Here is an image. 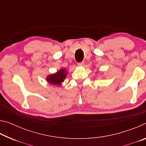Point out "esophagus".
<instances>
[{"mask_svg": "<svg viewBox=\"0 0 146 146\" xmlns=\"http://www.w3.org/2000/svg\"><path fill=\"white\" fill-rule=\"evenodd\" d=\"M84 62H78V66H82L84 65Z\"/></svg>", "mask_w": 146, "mask_h": 146, "instance_id": "obj_1", "label": "esophagus"}]
</instances>
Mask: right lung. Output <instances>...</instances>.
Segmentation results:
<instances>
[{
    "label": "right lung",
    "mask_w": 146,
    "mask_h": 146,
    "mask_svg": "<svg viewBox=\"0 0 146 146\" xmlns=\"http://www.w3.org/2000/svg\"><path fill=\"white\" fill-rule=\"evenodd\" d=\"M66 75L67 74L66 73V71L62 69L56 73L49 75L47 78V80L52 84L60 85L64 81V79L66 78Z\"/></svg>",
    "instance_id": "obj_1"
}]
</instances>
